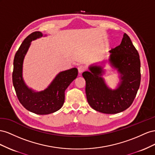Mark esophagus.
<instances>
[{"label":"esophagus","instance_id":"obj_1","mask_svg":"<svg viewBox=\"0 0 155 155\" xmlns=\"http://www.w3.org/2000/svg\"><path fill=\"white\" fill-rule=\"evenodd\" d=\"M78 73H83L84 71H85V68L84 67L83 65H80L79 66V67H78Z\"/></svg>","mask_w":155,"mask_h":155}]
</instances>
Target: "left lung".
Masks as SVG:
<instances>
[{
    "mask_svg": "<svg viewBox=\"0 0 155 155\" xmlns=\"http://www.w3.org/2000/svg\"><path fill=\"white\" fill-rule=\"evenodd\" d=\"M109 62L120 74V83L116 90L109 88L101 77V65H91L82 73L86 81L87 103L96 111L114 114L124 111L133 103L139 89L141 73L138 52L129 36L124 34L120 45L110 51Z\"/></svg>",
    "mask_w": 155,
    "mask_h": 155,
    "instance_id": "obj_1",
    "label": "left lung"
}]
</instances>
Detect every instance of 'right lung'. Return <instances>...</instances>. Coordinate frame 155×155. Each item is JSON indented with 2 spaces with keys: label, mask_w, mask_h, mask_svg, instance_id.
Segmentation results:
<instances>
[{
  "label": "right lung",
  "mask_w": 155,
  "mask_h": 155,
  "mask_svg": "<svg viewBox=\"0 0 155 155\" xmlns=\"http://www.w3.org/2000/svg\"><path fill=\"white\" fill-rule=\"evenodd\" d=\"M43 36L34 32L26 37L15 53L12 74L13 84L19 102L28 111L45 115L60 110L64 103L65 91L78 75V69L72 68L59 73L45 90L36 92L25 84L23 78V64L30 43Z\"/></svg>",
  "instance_id": "right-lung-1"
}]
</instances>
